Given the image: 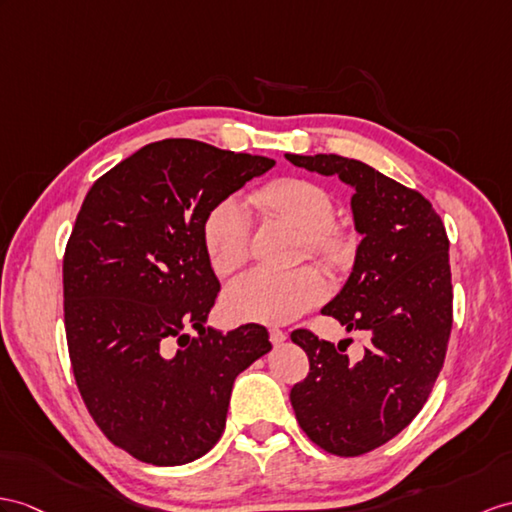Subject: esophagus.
Returning <instances> with one entry per match:
<instances>
[{
	"instance_id": "1",
	"label": "esophagus",
	"mask_w": 512,
	"mask_h": 512,
	"mask_svg": "<svg viewBox=\"0 0 512 512\" xmlns=\"http://www.w3.org/2000/svg\"><path fill=\"white\" fill-rule=\"evenodd\" d=\"M269 339L273 345H282L286 341V332L280 330V328H271L269 330Z\"/></svg>"
}]
</instances>
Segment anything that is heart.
<instances>
[{"label": "heart", "instance_id": "1", "mask_svg": "<svg viewBox=\"0 0 512 512\" xmlns=\"http://www.w3.org/2000/svg\"><path fill=\"white\" fill-rule=\"evenodd\" d=\"M258 213L278 219L304 234L306 252L328 265H339L347 252L345 234L332 226L334 202L323 186L302 180L282 178L260 186L249 195ZM204 252L217 276L234 273L249 256V219L245 208L226 199L204 223ZM326 297V282L313 267H302L286 273L252 271L236 280L223 297V308L236 321L254 323H289L302 317Z\"/></svg>", "mask_w": 512, "mask_h": 512}]
</instances>
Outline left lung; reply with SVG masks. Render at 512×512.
Returning <instances> with one entry per match:
<instances>
[{
    "label": "left lung",
    "instance_id": "obj_1",
    "mask_svg": "<svg viewBox=\"0 0 512 512\" xmlns=\"http://www.w3.org/2000/svg\"><path fill=\"white\" fill-rule=\"evenodd\" d=\"M295 167L350 184L356 232L363 234L341 293L323 306L371 345L358 363L334 343L295 330L310 360L291 389L299 426L321 450L360 456L391 441L426 404L452 332L450 241L421 193L365 162L336 154H286Z\"/></svg>",
    "mask_w": 512,
    "mask_h": 512
}]
</instances>
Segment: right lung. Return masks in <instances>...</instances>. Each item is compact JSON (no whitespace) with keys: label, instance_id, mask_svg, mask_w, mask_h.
Instances as JSON below:
<instances>
[{"label":"right lung","instance_id":"add662e5","mask_svg":"<svg viewBox=\"0 0 512 512\" xmlns=\"http://www.w3.org/2000/svg\"><path fill=\"white\" fill-rule=\"evenodd\" d=\"M273 165L165 139L84 197L62 260L69 358L99 430L143 463L184 465L213 450L236 376L271 350L258 323L204 328L221 286L202 232L213 208Z\"/></svg>","mask_w":512,"mask_h":512}]
</instances>
